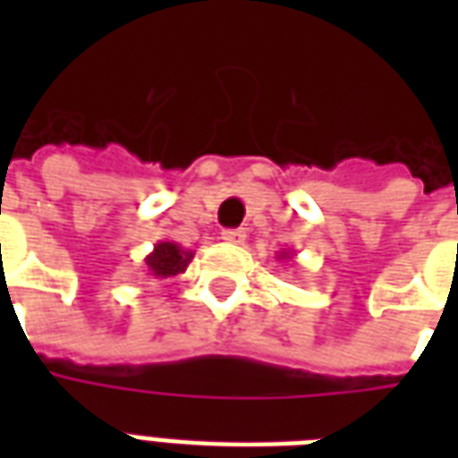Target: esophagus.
Segmentation results:
<instances>
[{"mask_svg":"<svg viewBox=\"0 0 458 458\" xmlns=\"http://www.w3.org/2000/svg\"><path fill=\"white\" fill-rule=\"evenodd\" d=\"M220 238L225 240V242H230V245H242L248 235H245V230H223Z\"/></svg>","mask_w":458,"mask_h":458,"instance_id":"esophagus-1","label":"esophagus"}]
</instances>
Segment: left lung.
Returning a JSON list of instances; mask_svg holds the SVG:
<instances>
[{"label": "left lung", "instance_id": "8db88e82", "mask_svg": "<svg viewBox=\"0 0 458 458\" xmlns=\"http://www.w3.org/2000/svg\"><path fill=\"white\" fill-rule=\"evenodd\" d=\"M277 259H292V252H289V250H282L277 255Z\"/></svg>", "mask_w": 458, "mask_h": 458}]
</instances>
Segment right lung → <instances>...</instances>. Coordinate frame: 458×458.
<instances>
[{
    "instance_id": "add662e5",
    "label": "right lung",
    "mask_w": 458,
    "mask_h": 458,
    "mask_svg": "<svg viewBox=\"0 0 458 458\" xmlns=\"http://www.w3.org/2000/svg\"><path fill=\"white\" fill-rule=\"evenodd\" d=\"M193 259V252L191 250H183L179 242L174 240H161L154 245L149 255L144 258V267H147V275L154 279H166L176 277L181 272H186L189 262Z\"/></svg>"
}]
</instances>
